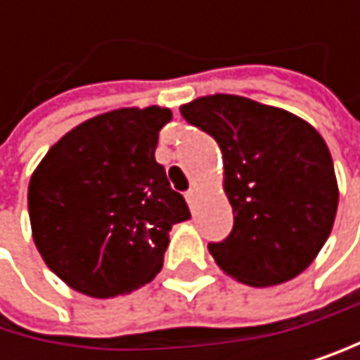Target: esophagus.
I'll list each match as a JSON object with an SVG mask.
<instances>
[{
    "mask_svg": "<svg viewBox=\"0 0 360 360\" xmlns=\"http://www.w3.org/2000/svg\"><path fill=\"white\" fill-rule=\"evenodd\" d=\"M196 190H190V192H186V200L190 202V207H192V210H194V202H196Z\"/></svg>",
    "mask_w": 360,
    "mask_h": 360,
    "instance_id": "obj_1",
    "label": "esophagus"
}]
</instances>
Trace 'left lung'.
Masks as SVG:
<instances>
[{
  "instance_id": "left-lung-1",
  "label": "left lung",
  "mask_w": 360,
  "mask_h": 360,
  "mask_svg": "<svg viewBox=\"0 0 360 360\" xmlns=\"http://www.w3.org/2000/svg\"><path fill=\"white\" fill-rule=\"evenodd\" d=\"M181 114L222 150L233 231L210 244L220 270L252 287L304 272L326 244L339 205L324 138L300 116L238 94L198 96Z\"/></svg>"
}]
</instances>
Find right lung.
I'll use <instances>...</instances> for the list:
<instances>
[{
    "label": "right lung",
    "mask_w": 360,
    "mask_h": 360,
    "mask_svg": "<svg viewBox=\"0 0 360 360\" xmlns=\"http://www.w3.org/2000/svg\"><path fill=\"white\" fill-rule=\"evenodd\" d=\"M168 108H118L64 134L30 179L34 244L68 287L129 294L162 270L172 224L190 218L155 162Z\"/></svg>",
    "instance_id": "obj_1"
}]
</instances>
